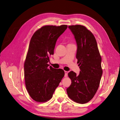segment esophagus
<instances>
[{
    "label": "esophagus",
    "instance_id": "1",
    "mask_svg": "<svg viewBox=\"0 0 120 120\" xmlns=\"http://www.w3.org/2000/svg\"><path fill=\"white\" fill-rule=\"evenodd\" d=\"M68 75V72L67 71H65V77H66Z\"/></svg>",
    "mask_w": 120,
    "mask_h": 120
}]
</instances>
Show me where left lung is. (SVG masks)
I'll return each instance as SVG.
<instances>
[{"mask_svg": "<svg viewBox=\"0 0 120 120\" xmlns=\"http://www.w3.org/2000/svg\"><path fill=\"white\" fill-rule=\"evenodd\" d=\"M77 45L76 58L80 72L70 71L71 84L67 89L68 96L73 101L85 104L94 97L99 88L103 73L101 56L94 35L85 26L70 25Z\"/></svg>", "mask_w": 120, "mask_h": 120, "instance_id": "left-lung-1", "label": "left lung"}]
</instances>
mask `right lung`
I'll return each mask as SVG.
<instances>
[{"label":"right lung","mask_w":120,"mask_h":120,"mask_svg":"<svg viewBox=\"0 0 120 120\" xmlns=\"http://www.w3.org/2000/svg\"><path fill=\"white\" fill-rule=\"evenodd\" d=\"M67 25H45L36 30L30 40L24 62L26 89L33 100L44 103L51 99L65 75L61 69L49 67L56 42L67 28Z\"/></svg>","instance_id":"right-lung-1"}]
</instances>
